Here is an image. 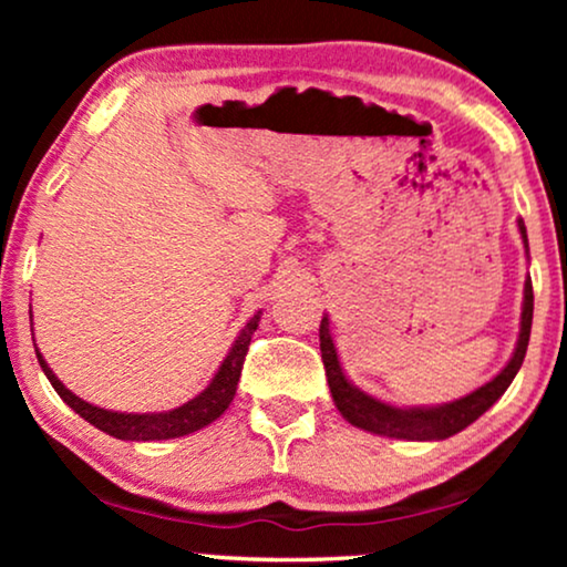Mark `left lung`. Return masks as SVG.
Here are the masks:
<instances>
[{
    "label": "left lung",
    "mask_w": 567,
    "mask_h": 567,
    "mask_svg": "<svg viewBox=\"0 0 567 567\" xmlns=\"http://www.w3.org/2000/svg\"><path fill=\"white\" fill-rule=\"evenodd\" d=\"M518 231H522L524 245H526V227L518 219ZM529 247V245H526ZM532 315H534V291L532 281L524 284V309H522V332H518L516 351L506 363V369L491 382L480 386V390L470 392L467 398L446 402V405L436 408H394L386 405L382 400H374L371 394L361 392L359 386L348 382L343 369H340L336 343L330 336V320L322 317L320 322V351L324 374H328V384L336 400V408L348 423L355 429L379 433V436L390 439H405V441H441L454 436L467 429L470 423H475L503 392L508 390V384L514 382V377L522 369L526 346H529V332H532Z\"/></svg>",
    "instance_id": "8db88e82"
}]
</instances>
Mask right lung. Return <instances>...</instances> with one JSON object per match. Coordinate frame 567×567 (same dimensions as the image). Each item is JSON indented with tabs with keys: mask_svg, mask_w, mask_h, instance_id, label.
<instances>
[{
	"mask_svg": "<svg viewBox=\"0 0 567 567\" xmlns=\"http://www.w3.org/2000/svg\"><path fill=\"white\" fill-rule=\"evenodd\" d=\"M258 322H260V312L245 324L243 332H239L235 346H231V351L227 353V359L221 361L219 371L214 374L212 384H208L200 394H196V398L185 402V405L167 410V413H113V410L90 405V402L76 398L74 392H69L66 386L59 382V377L53 374L49 363H45L41 351H35V355H38V363H41L43 374L49 377L53 390L59 392V398L64 400L76 415H82L84 421L107 433V436L123 439V441L177 439V436H188V433L214 423L216 417L229 408V402L235 400L247 348H250L252 332L258 330Z\"/></svg>",
	"mask_w": 567,
	"mask_h": 567,
	"instance_id": "obj_1",
	"label": "right lung"
}]
</instances>
